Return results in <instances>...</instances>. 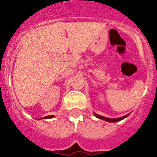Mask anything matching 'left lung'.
Listing matches in <instances>:
<instances>
[{"label": "left lung", "mask_w": 157, "mask_h": 157, "mask_svg": "<svg viewBox=\"0 0 157 157\" xmlns=\"http://www.w3.org/2000/svg\"><path fill=\"white\" fill-rule=\"evenodd\" d=\"M94 116H95L96 117H98V119H102L103 120V121H108V122H117V121H121V120L124 119L125 117H127L128 116H129V114L126 115V116H124V117H120V118H107V117H103V116H100V115H98V114H95V113H94Z\"/></svg>", "instance_id": "8db88e82"}]
</instances>
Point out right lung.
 Listing matches in <instances>:
<instances>
[{
  "label": "right lung",
  "instance_id": "right-lung-1",
  "mask_svg": "<svg viewBox=\"0 0 157 157\" xmlns=\"http://www.w3.org/2000/svg\"><path fill=\"white\" fill-rule=\"evenodd\" d=\"M54 116H48V117H45L43 119H50V118H53Z\"/></svg>",
  "mask_w": 157,
  "mask_h": 157
}]
</instances>
